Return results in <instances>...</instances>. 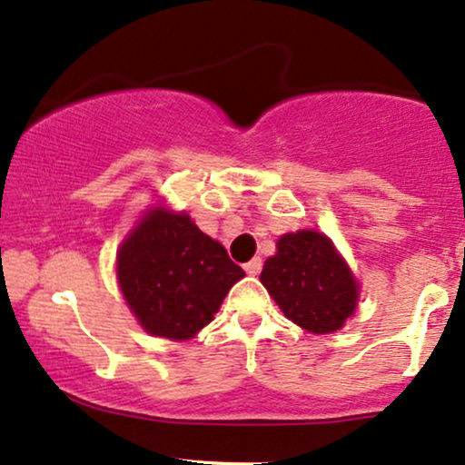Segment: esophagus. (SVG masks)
I'll list each match as a JSON object with an SVG mask.
<instances>
[{
    "instance_id": "esophagus-1",
    "label": "esophagus",
    "mask_w": 465,
    "mask_h": 465,
    "mask_svg": "<svg viewBox=\"0 0 465 465\" xmlns=\"http://www.w3.org/2000/svg\"><path fill=\"white\" fill-rule=\"evenodd\" d=\"M243 269H245V273H248V276H259L261 269H262V261L261 259H252L250 262H245Z\"/></svg>"
}]
</instances>
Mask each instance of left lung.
Returning a JSON list of instances; mask_svg holds the SVG:
<instances>
[{
    "mask_svg": "<svg viewBox=\"0 0 465 465\" xmlns=\"http://www.w3.org/2000/svg\"><path fill=\"white\" fill-rule=\"evenodd\" d=\"M262 267L261 282L286 319L312 334L341 330L358 306L360 286L331 239L317 231L286 232Z\"/></svg>",
    "mask_w": 465,
    "mask_h": 465,
    "instance_id": "left-lung-1",
    "label": "left lung"
}]
</instances>
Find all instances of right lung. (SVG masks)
Returning <instances> with one entry per match:
<instances>
[{
  "mask_svg": "<svg viewBox=\"0 0 465 465\" xmlns=\"http://www.w3.org/2000/svg\"><path fill=\"white\" fill-rule=\"evenodd\" d=\"M118 284L148 334L189 341L213 321L223 297L245 276L220 242L187 213L153 206L120 243Z\"/></svg>",
  "mask_w": 465,
  "mask_h": 465,
  "instance_id": "right-lung-1",
  "label": "right lung"
}]
</instances>
